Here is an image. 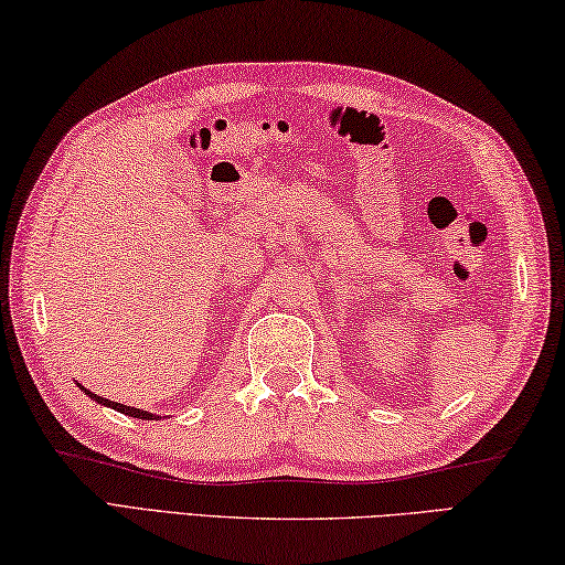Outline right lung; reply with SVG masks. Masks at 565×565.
<instances>
[{
  "label": "right lung",
  "instance_id": "add662e5",
  "mask_svg": "<svg viewBox=\"0 0 565 565\" xmlns=\"http://www.w3.org/2000/svg\"><path fill=\"white\" fill-rule=\"evenodd\" d=\"M78 387H82V384H78ZM84 390V387H82ZM88 397H92L94 402H98V404H104V407H111V409H116V412H121V414H128V417H136V419H156V414H151V412H143V409H136V407H126V404H118V402H111V399H104V397H98V394H94V392H88V390H84Z\"/></svg>",
  "mask_w": 565,
  "mask_h": 565
}]
</instances>
